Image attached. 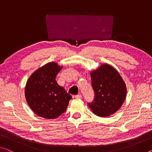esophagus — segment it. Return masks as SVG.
I'll return each instance as SVG.
<instances>
[{
	"label": "esophagus",
	"mask_w": 152,
	"mask_h": 152,
	"mask_svg": "<svg viewBox=\"0 0 152 152\" xmlns=\"http://www.w3.org/2000/svg\"><path fill=\"white\" fill-rule=\"evenodd\" d=\"M81 97H82V95H81V94H78L75 96L76 99H81Z\"/></svg>",
	"instance_id": "1"
}]
</instances>
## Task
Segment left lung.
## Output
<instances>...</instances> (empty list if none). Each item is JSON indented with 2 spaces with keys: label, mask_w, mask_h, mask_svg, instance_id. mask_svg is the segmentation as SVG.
<instances>
[{
  "label": "left lung",
  "mask_w": 152,
  "mask_h": 152,
  "mask_svg": "<svg viewBox=\"0 0 152 152\" xmlns=\"http://www.w3.org/2000/svg\"><path fill=\"white\" fill-rule=\"evenodd\" d=\"M94 99L88 103L95 115L107 117L115 113L126 97V86L115 69L108 64L100 65L90 73Z\"/></svg>",
  "instance_id": "8db88e82"
}]
</instances>
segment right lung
Instances as JSON below:
<instances>
[{"label":"right lung","instance_id":"1","mask_svg":"<svg viewBox=\"0 0 152 152\" xmlns=\"http://www.w3.org/2000/svg\"><path fill=\"white\" fill-rule=\"evenodd\" d=\"M62 66L50 62L32 73L25 87V97L37 115L55 119L66 110L72 96L56 81Z\"/></svg>","mask_w":152,"mask_h":152}]
</instances>
